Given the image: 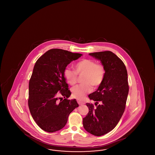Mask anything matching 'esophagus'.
I'll return each instance as SVG.
<instances>
[{"instance_id":"34e87169","label":"esophagus","mask_w":155,"mask_h":155,"mask_svg":"<svg viewBox=\"0 0 155 155\" xmlns=\"http://www.w3.org/2000/svg\"><path fill=\"white\" fill-rule=\"evenodd\" d=\"M77 102H78V103L79 104H80V105L85 104V101H82V100H81V99H77Z\"/></svg>"}]
</instances>
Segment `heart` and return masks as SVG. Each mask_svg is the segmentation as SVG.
I'll use <instances>...</instances> for the list:
<instances>
[{"label":"heart","instance_id":"heart-1","mask_svg":"<svg viewBox=\"0 0 155 155\" xmlns=\"http://www.w3.org/2000/svg\"><path fill=\"white\" fill-rule=\"evenodd\" d=\"M74 70L66 68L64 70V77L67 82L73 85L77 81V75H84L82 82L83 84L72 88L73 96L78 99H82L90 93L92 85L97 88L103 82L105 76V68L102 64H97L90 59H83L74 66Z\"/></svg>","mask_w":155,"mask_h":155}]
</instances>
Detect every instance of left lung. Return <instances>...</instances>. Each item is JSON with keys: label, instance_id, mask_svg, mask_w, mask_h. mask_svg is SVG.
<instances>
[{"label": "left lung", "instance_id": "obj_1", "mask_svg": "<svg viewBox=\"0 0 155 155\" xmlns=\"http://www.w3.org/2000/svg\"><path fill=\"white\" fill-rule=\"evenodd\" d=\"M89 54L101 61L106 73L102 84L89 95L91 100L96 101V107L86 104L89 112L83 118V125L87 132L101 136L114 129L123 114L129 91L128 75L125 64L113 52Z\"/></svg>", "mask_w": 155, "mask_h": 155}]
</instances>
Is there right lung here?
Wrapping results in <instances>:
<instances>
[{"mask_svg":"<svg viewBox=\"0 0 155 155\" xmlns=\"http://www.w3.org/2000/svg\"><path fill=\"white\" fill-rule=\"evenodd\" d=\"M82 55L52 49L35 63L29 82L28 103L32 118L45 131L53 133L62 129L70 113L78 107L75 99H68L71 93L63 72L68 64Z\"/></svg>","mask_w":155,"mask_h":155,"instance_id":"1","label":"right lung"}]
</instances>
